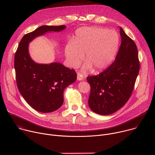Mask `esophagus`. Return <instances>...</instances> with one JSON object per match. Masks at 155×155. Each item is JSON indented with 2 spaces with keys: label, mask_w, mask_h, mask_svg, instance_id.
I'll return each mask as SVG.
<instances>
[{
  "label": "esophagus",
  "mask_w": 155,
  "mask_h": 155,
  "mask_svg": "<svg viewBox=\"0 0 155 155\" xmlns=\"http://www.w3.org/2000/svg\"><path fill=\"white\" fill-rule=\"evenodd\" d=\"M84 77H83V75L81 74H80L78 73L77 74V80H79V81H82L83 80Z\"/></svg>",
  "instance_id": "esophagus-1"
}]
</instances>
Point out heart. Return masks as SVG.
<instances>
[{
  "label": "heart",
  "instance_id": "heart-1",
  "mask_svg": "<svg viewBox=\"0 0 155 155\" xmlns=\"http://www.w3.org/2000/svg\"><path fill=\"white\" fill-rule=\"evenodd\" d=\"M119 45V36L112 29L83 27L75 32L72 41L65 47L64 54L69 64L77 68L84 60L81 72L99 73L113 61Z\"/></svg>",
  "mask_w": 155,
  "mask_h": 155
}]
</instances>
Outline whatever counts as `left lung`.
I'll list each match as a JSON object with an SVG mask.
<instances>
[{
    "label": "left lung",
    "instance_id": "1",
    "mask_svg": "<svg viewBox=\"0 0 155 155\" xmlns=\"http://www.w3.org/2000/svg\"><path fill=\"white\" fill-rule=\"evenodd\" d=\"M121 45L115 61L104 72L86 78L90 84V108L96 114L107 115L120 109L130 97L140 69L135 42L120 28Z\"/></svg>",
    "mask_w": 155,
    "mask_h": 155
}]
</instances>
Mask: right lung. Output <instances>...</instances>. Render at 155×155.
Here are the masks:
<instances>
[{
    "label": "right lung",
    "mask_w": 155,
    "mask_h": 155,
    "mask_svg": "<svg viewBox=\"0 0 155 155\" xmlns=\"http://www.w3.org/2000/svg\"><path fill=\"white\" fill-rule=\"evenodd\" d=\"M65 28L64 25L41 26L23 36L15 53L14 66L19 91L28 104L40 112H52L62 106L64 91L76 81L77 74L59 62L36 63L29 55V43L47 32Z\"/></svg>",
    "instance_id": "obj_1"
}]
</instances>
